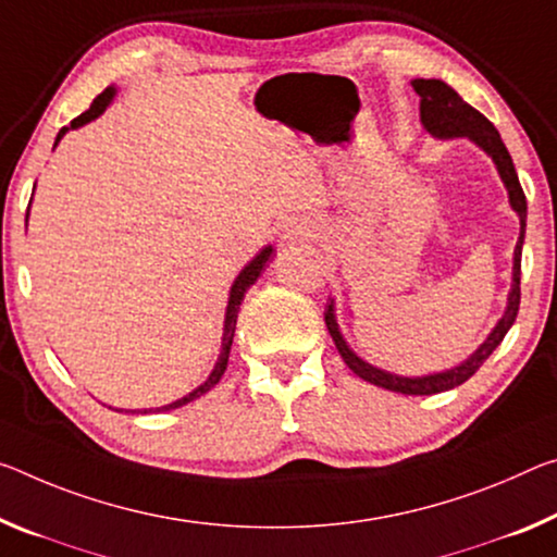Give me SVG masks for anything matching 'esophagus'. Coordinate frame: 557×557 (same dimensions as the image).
Here are the masks:
<instances>
[{
	"mask_svg": "<svg viewBox=\"0 0 557 557\" xmlns=\"http://www.w3.org/2000/svg\"><path fill=\"white\" fill-rule=\"evenodd\" d=\"M312 225L310 223H293L285 231L287 240H305V237H312Z\"/></svg>",
	"mask_w": 557,
	"mask_h": 557,
	"instance_id": "obj_1",
	"label": "esophagus"
}]
</instances>
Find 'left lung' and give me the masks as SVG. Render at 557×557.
Here are the masks:
<instances>
[{
    "instance_id": "8db88e82",
    "label": "left lung",
    "mask_w": 557,
    "mask_h": 557,
    "mask_svg": "<svg viewBox=\"0 0 557 557\" xmlns=\"http://www.w3.org/2000/svg\"><path fill=\"white\" fill-rule=\"evenodd\" d=\"M413 88L421 96V121L431 134L441 136V138H456V136H466L479 144L485 153H488L493 161L498 165V173L503 183H506L508 196H510V206H513L516 213L520 215V237L516 245V260H513V287H510L508 295V310L500 317V322L496 324V330L491 332V337L481 344V349L475 355L463 361L461 367L451 369V372L444 374H431V376H419V379H406V376H396L389 372H382L367 361H361L355 351L347 347V342L342 339L337 320H334V305L326 302L324 307V322L326 330H330L334 344H337V351L344 359L351 372H355L359 379L364 382L382 386V389H389L396 394H411V396H429V394H438V392H448L454 386H461L463 382L479 372L483 367V361L493 355V349L498 347L506 337L510 326L516 322L518 307H520V252H523V237H525V215H528V202H525V193L520 188L513 158H510L506 144L500 140V134L496 126L483 116L481 111H475L471 103H466L461 96H458L451 86L438 82V78H417L413 82Z\"/></svg>"
}]
</instances>
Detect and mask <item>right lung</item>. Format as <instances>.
Masks as SVG:
<instances>
[{
  "instance_id": "right-lung-1",
  "label": "right lung",
  "mask_w": 557,
  "mask_h": 557,
  "mask_svg": "<svg viewBox=\"0 0 557 557\" xmlns=\"http://www.w3.org/2000/svg\"><path fill=\"white\" fill-rule=\"evenodd\" d=\"M111 99H113V88H106V91H101L99 96H96L94 103L88 106V111H84L82 116H76L72 123H69V126H64V128L59 131L57 144H59V138L64 136V131H66V128L84 126L86 121H91V119L99 116V113L106 109V106H109V101H111ZM57 144H54V146H57ZM270 255H272V247L268 245V247H264V250L258 255V258H255L250 264H247V268H245V270L240 272V275H237V280H235V285H233V289H231V299H227L225 332H223V351H220V359H218V364H215V369H213V374L208 376V382H206V384H200L198 389H193L188 396H183V399L173 401V404H168V406H163V409H156V411H171V409H178V406L188 404V401H193V399H198V396H202V394H208V392L213 389V386L220 382V379H223L225 369H227V359H231V347H233V337H235V324H237V312H240V302H243V297H245L247 289H250V287L255 285V280L260 277V272H262L264 264H268Z\"/></svg>"
}]
</instances>
